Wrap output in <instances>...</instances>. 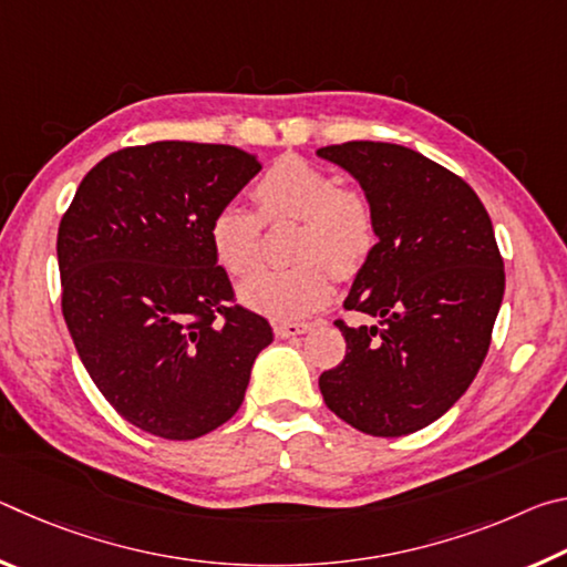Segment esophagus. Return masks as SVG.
<instances>
[{"label":"esophagus","instance_id":"34e87169","mask_svg":"<svg viewBox=\"0 0 567 567\" xmlns=\"http://www.w3.org/2000/svg\"><path fill=\"white\" fill-rule=\"evenodd\" d=\"M310 330H312L310 322H277L275 324L277 338H297V334H305Z\"/></svg>","mask_w":567,"mask_h":567}]
</instances>
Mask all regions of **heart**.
Segmentation results:
<instances>
[{
	"label": "heart",
	"instance_id": "heart-1",
	"mask_svg": "<svg viewBox=\"0 0 567 567\" xmlns=\"http://www.w3.org/2000/svg\"><path fill=\"white\" fill-rule=\"evenodd\" d=\"M252 197L257 215L227 203L209 219V247L217 265L233 277L249 275L260 260V219H300L292 255L302 260L285 270L255 272L239 287V300L272 320H300L318 312L332 297L329 268L352 275L375 245L368 203L300 157H282L267 167L255 182Z\"/></svg>",
	"mask_w": 567,
	"mask_h": 567
}]
</instances>
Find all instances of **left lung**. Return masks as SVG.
<instances>
[{"label": "left lung", "instance_id": "obj_1", "mask_svg": "<svg viewBox=\"0 0 567 567\" xmlns=\"http://www.w3.org/2000/svg\"><path fill=\"white\" fill-rule=\"evenodd\" d=\"M358 182L378 243L354 275L344 360L320 375L334 415L360 433L400 437L463 398L483 364L505 270L487 209L467 182L415 150L344 142L318 150Z\"/></svg>", "mask_w": 567, "mask_h": 567}]
</instances>
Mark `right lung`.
<instances>
[{
    "mask_svg": "<svg viewBox=\"0 0 567 567\" xmlns=\"http://www.w3.org/2000/svg\"><path fill=\"white\" fill-rule=\"evenodd\" d=\"M227 145L152 142L104 157L60 223L62 312L110 405L134 427L195 440L245 400L270 322L235 300L209 219L260 172Z\"/></svg>",
    "mask_w": 567,
    "mask_h": 567,
    "instance_id": "1",
    "label": "right lung"
}]
</instances>
